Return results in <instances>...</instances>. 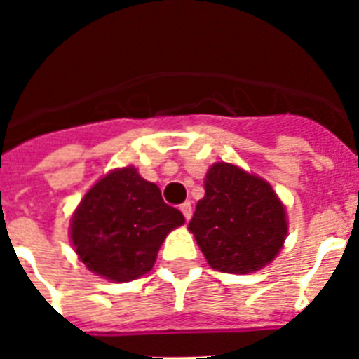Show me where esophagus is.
<instances>
[{"instance_id":"esophagus-1","label":"esophagus","mask_w":359,"mask_h":359,"mask_svg":"<svg viewBox=\"0 0 359 359\" xmlns=\"http://www.w3.org/2000/svg\"><path fill=\"white\" fill-rule=\"evenodd\" d=\"M180 210H182V214L185 215V219H187V221H189V219L192 217V205H190L189 201H185V203H183L182 207H180Z\"/></svg>"}]
</instances>
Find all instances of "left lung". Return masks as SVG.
Instances as JSON below:
<instances>
[{
    "mask_svg": "<svg viewBox=\"0 0 359 359\" xmlns=\"http://www.w3.org/2000/svg\"><path fill=\"white\" fill-rule=\"evenodd\" d=\"M189 230L212 268L246 275L269 264L284 246L286 208L266 180L219 161L208 169Z\"/></svg>",
    "mask_w": 359,
    "mask_h": 359,
    "instance_id": "obj_1",
    "label": "left lung"
}]
</instances>
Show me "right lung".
<instances>
[{
	"instance_id": "right-lung-1",
	"label": "right lung",
	"mask_w": 359,
	"mask_h": 359,
	"mask_svg": "<svg viewBox=\"0 0 359 359\" xmlns=\"http://www.w3.org/2000/svg\"><path fill=\"white\" fill-rule=\"evenodd\" d=\"M185 217L161 199L158 185L135 167L98 180L73 212L69 237L86 268L113 282L151 271L167 233Z\"/></svg>"
}]
</instances>
